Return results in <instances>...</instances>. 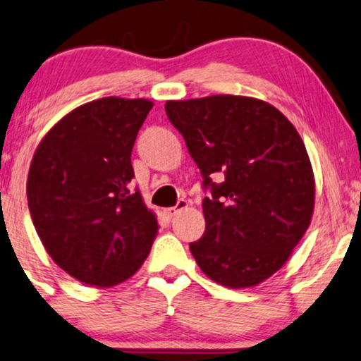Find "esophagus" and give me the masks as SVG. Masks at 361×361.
Instances as JSON below:
<instances>
[{"instance_id": "obj_1", "label": "esophagus", "mask_w": 361, "mask_h": 361, "mask_svg": "<svg viewBox=\"0 0 361 361\" xmlns=\"http://www.w3.org/2000/svg\"><path fill=\"white\" fill-rule=\"evenodd\" d=\"M185 208H188V201L180 200L175 206H171V208H166L165 209V214L168 216V218H171V216H175L178 211H181V209H185Z\"/></svg>"}]
</instances>
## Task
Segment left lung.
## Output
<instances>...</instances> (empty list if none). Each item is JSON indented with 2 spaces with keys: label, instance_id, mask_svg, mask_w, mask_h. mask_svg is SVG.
<instances>
[{
  "label": "left lung",
  "instance_id": "8db88e82",
  "mask_svg": "<svg viewBox=\"0 0 361 361\" xmlns=\"http://www.w3.org/2000/svg\"><path fill=\"white\" fill-rule=\"evenodd\" d=\"M165 110L211 193L191 254L221 286L261 284L284 266L314 213V171L299 132L271 104L241 95L168 100Z\"/></svg>",
  "mask_w": 361,
  "mask_h": 361
}]
</instances>
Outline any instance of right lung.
I'll return each instance as SVG.
<instances>
[{"instance_id":"add662e5","label":"right lung","mask_w":361,"mask_h":361,"mask_svg":"<svg viewBox=\"0 0 361 361\" xmlns=\"http://www.w3.org/2000/svg\"><path fill=\"white\" fill-rule=\"evenodd\" d=\"M153 104L105 97L61 118L27 175V206L46 251L77 281L112 287L132 277L157 236L155 214L130 188L132 148Z\"/></svg>"}]
</instances>
